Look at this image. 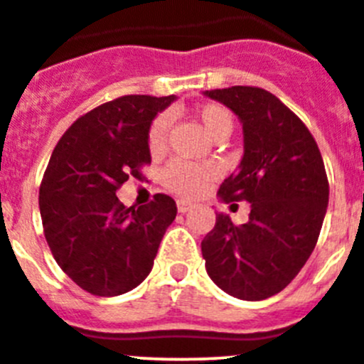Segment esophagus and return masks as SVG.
<instances>
[{
	"label": "esophagus",
	"instance_id": "34e87169",
	"mask_svg": "<svg viewBox=\"0 0 364 364\" xmlns=\"http://www.w3.org/2000/svg\"><path fill=\"white\" fill-rule=\"evenodd\" d=\"M191 207H193L191 203L186 202V200H178V202H176V209H178V213H188Z\"/></svg>",
	"mask_w": 364,
	"mask_h": 364
}]
</instances>
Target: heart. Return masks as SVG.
<instances>
[{
	"label": "heart",
	"instance_id": "b5f03b06",
	"mask_svg": "<svg viewBox=\"0 0 364 364\" xmlns=\"http://www.w3.org/2000/svg\"><path fill=\"white\" fill-rule=\"evenodd\" d=\"M195 117L210 139L221 141L232 132L234 121H232L230 112L223 105L205 103L195 110ZM166 139H168V117L159 116L155 117L154 123L150 124V130H148V150H150V154H162L166 148ZM216 166L209 164V162L195 164V162L173 161L162 171V184L175 195L193 198V196L200 195L210 180L216 178Z\"/></svg>",
	"mask_w": 364,
	"mask_h": 364
}]
</instances>
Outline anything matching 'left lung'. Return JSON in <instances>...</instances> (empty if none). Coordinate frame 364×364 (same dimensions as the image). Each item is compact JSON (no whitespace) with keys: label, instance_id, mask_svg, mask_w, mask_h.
Wrapping results in <instances>:
<instances>
[{"label":"left lung","instance_id":"left-lung-1","mask_svg":"<svg viewBox=\"0 0 364 364\" xmlns=\"http://www.w3.org/2000/svg\"><path fill=\"white\" fill-rule=\"evenodd\" d=\"M243 123L240 171L220 186L223 202H250L248 221L218 214L202 255L216 286L241 300L282 291L316 247L328 203V180L309 128L277 96L234 85L205 91Z\"/></svg>","mask_w":364,"mask_h":364}]
</instances>
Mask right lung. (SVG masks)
<instances>
[{
    "instance_id": "obj_1",
    "label": "right lung",
    "mask_w": 364,
    "mask_h": 364,
    "mask_svg": "<svg viewBox=\"0 0 364 364\" xmlns=\"http://www.w3.org/2000/svg\"><path fill=\"white\" fill-rule=\"evenodd\" d=\"M175 96L127 95L80 116L51 154L39 188L44 237L62 272L84 291L116 296L151 272L175 200L124 207L116 191L151 162L148 130Z\"/></svg>"
}]
</instances>
